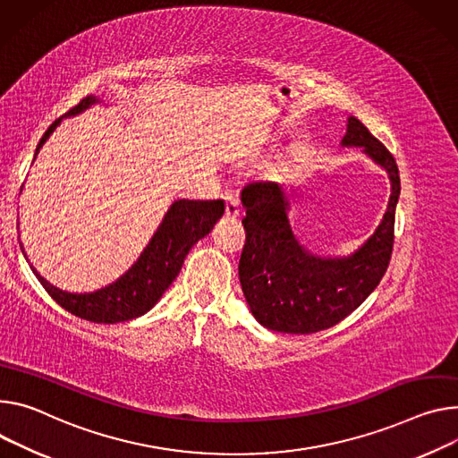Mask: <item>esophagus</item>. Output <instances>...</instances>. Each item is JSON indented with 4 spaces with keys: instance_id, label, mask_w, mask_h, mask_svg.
Masks as SVG:
<instances>
[{
    "instance_id": "obj_1",
    "label": "esophagus",
    "mask_w": 458,
    "mask_h": 458,
    "mask_svg": "<svg viewBox=\"0 0 458 458\" xmlns=\"http://www.w3.org/2000/svg\"><path fill=\"white\" fill-rule=\"evenodd\" d=\"M225 214H226V217H230V219H235V217L239 216V202H237V199H233L232 195H228V197L225 199Z\"/></svg>"
}]
</instances>
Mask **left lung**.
<instances>
[{
    "instance_id": "8db88e82",
    "label": "left lung",
    "mask_w": 458,
    "mask_h": 458,
    "mask_svg": "<svg viewBox=\"0 0 458 458\" xmlns=\"http://www.w3.org/2000/svg\"><path fill=\"white\" fill-rule=\"evenodd\" d=\"M342 144L361 146L391 179L382 225L349 258L319 259L300 246L286 219L288 202L276 182H252L241 191L246 241L239 279L254 318L270 330L312 335L335 327L367 300L389 267L400 195L396 160L354 116L349 118Z\"/></svg>"
}]
</instances>
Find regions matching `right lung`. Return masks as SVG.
I'll return each instance as SVG.
<instances>
[{
    "mask_svg": "<svg viewBox=\"0 0 458 458\" xmlns=\"http://www.w3.org/2000/svg\"><path fill=\"white\" fill-rule=\"evenodd\" d=\"M95 102H98L95 97L81 98L80 104L69 109L65 114L80 113ZM60 120L62 118H56L41 137L36 155L55 131ZM223 214L225 202L221 199L175 200L137 263L113 284L91 294L64 293V290H58L47 283L32 267L30 268L41 286L46 288V293L72 316L95 323L128 321L146 314L160 300L164 290L179 276L191 246L206 233H210L216 221L221 219Z\"/></svg>",
    "mask_w": 458,
    "mask_h": 458,
    "instance_id": "1",
    "label": "right lung"
}]
</instances>
